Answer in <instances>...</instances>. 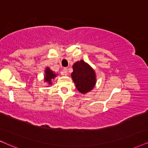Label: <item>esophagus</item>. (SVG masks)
<instances>
[{
	"mask_svg": "<svg viewBox=\"0 0 148 148\" xmlns=\"http://www.w3.org/2000/svg\"><path fill=\"white\" fill-rule=\"evenodd\" d=\"M61 73H62V75H67V74H68V69H67L66 68H64L62 70V72Z\"/></svg>",
	"mask_w": 148,
	"mask_h": 148,
	"instance_id": "obj_1",
	"label": "esophagus"
}]
</instances>
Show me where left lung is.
<instances>
[{
	"label": "left lung",
	"mask_w": 148,
	"mask_h": 148,
	"mask_svg": "<svg viewBox=\"0 0 148 148\" xmlns=\"http://www.w3.org/2000/svg\"><path fill=\"white\" fill-rule=\"evenodd\" d=\"M72 78L76 88L83 94L91 90L96 83L95 71L83 60L73 65Z\"/></svg>",
	"instance_id": "left-lung-1"
}]
</instances>
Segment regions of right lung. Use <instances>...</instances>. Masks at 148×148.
I'll return each instance as SVG.
<instances>
[{
    "mask_svg": "<svg viewBox=\"0 0 148 148\" xmlns=\"http://www.w3.org/2000/svg\"><path fill=\"white\" fill-rule=\"evenodd\" d=\"M45 80L46 82H48L49 84H51V79L54 78L56 76V74H54L53 71H51L49 68H47L45 70Z\"/></svg>",
    "mask_w": 148,
    "mask_h": 148,
    "instance_id": "1",
    "label": "right lung"
}]
</instances>
